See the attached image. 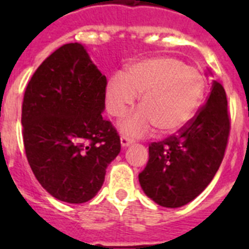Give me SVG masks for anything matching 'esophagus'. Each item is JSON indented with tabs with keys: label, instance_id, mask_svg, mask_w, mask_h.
<instances>
[{
	"label": "esophagus",
	"instance_id": "obj_1",
	"mask_svg": "<svg viewBox=\"0 0 249 249\" xmlns=\"http://www.w3.org/2000/svg\"><path fill=\"white\" fill-rule=\"evenodd\" d=\"M131 143V138L126 137V136H122V137H121V144H122V147H128Z\"/></svg>",
	"mask_w": 249,
	"mask_h": 249
}]
</instances>
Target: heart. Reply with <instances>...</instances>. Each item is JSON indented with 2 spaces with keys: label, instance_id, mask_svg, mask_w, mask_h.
<instances>
[{
  "label": "heart",
  "instance_id": "heart-1",
  "mask_svg": "<svg viewBox=\"0 0 249 249\" xmlns=\"http://www.w3.org/2000/svg\"><path fill=\"white\" fill-rule=\"evenodd\" d=\"M204 78L196 67L172 56H158L133 63L122 74H114L106 87L109 114L121 117L141 97L143 109L120 122L128 136H143L157 127L163 135L183 128L198 109L204 94Z\"/></svg>",
  "mask_w": 249,
  "mask_h": 249
}]
</instances>
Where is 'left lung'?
Here are the masks:
<instances>
[{
  "label": "left lung",
  "mask_w": 249,
  "mask_h": 249,
  "mask_svg": "<svg viewBox=\"0 0 249 249\" xmlns=\"http://www.w3.org/2000/svg\"><path fill=\"white\" fill-rule=\"evenodd\" d=\"M230 131L226 91L214 81L207 102L183 128L149 144V160L138 175L143 192L168 208L193 201L218 171Z\"/></svg>",
  "instance_id": "8db88e82"
}]
</instances>
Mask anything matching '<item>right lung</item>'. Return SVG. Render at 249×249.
<instances>
[{"mask_svg":"<svg viewBox=\"0 0 249 249\" xmlns=\"http://www.w3.org/2000/svg\"><path fill=\"white\" fill-rule=\"evenodd\" d=\"M107 78L81 43L57 48L37 68L22 102L26 157L54 198L85 203L97 195L121 151L117 129L102 117Z\"/></svg>","mask_w":249,"mask_h":249,"instance_id":"add662e5","label":"right lung"}]
</instances>
